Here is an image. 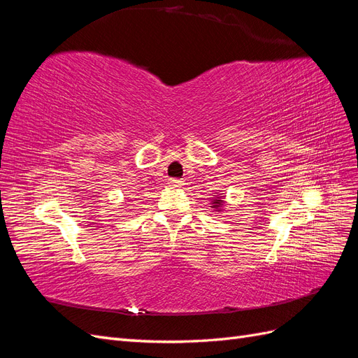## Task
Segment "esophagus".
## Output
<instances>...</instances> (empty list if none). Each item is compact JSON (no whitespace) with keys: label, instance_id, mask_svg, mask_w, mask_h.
Listing matches in <instances>:
<instances>
[{"label":"esophagus","instance_id":"obj_1","mask_svg":"<svg viewBox=\"0 0 358 358\" xmlns=\"http://www.w3.org/2000/svg\"><path fill=\"white\" fill-rule=\"evenodd\" d=\"M169 187H171V188H182L183 187V180H180V179H170L169 180Z\"/></svg>","mask_w":358,"mask_h":358}]
</instances>
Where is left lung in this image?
<instances>
[{
  "label": "left lung",
  "instance_id": "8db88e82",
  "mask_svg": "<svg viewBox=\"0 0 358 358\" xmlns=\"http://www.w3.org/2000/svg\"><path fill=\"white\" fill-rule=\"evenodd\" d=\"M224 196H221V194H216L215 197H212V201H210V208L215 210V212H221L222 208H224Z\"/></svg>",
  "mask_w": 358,
  "mask_h": 358
}]
</instances>
